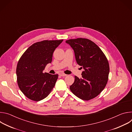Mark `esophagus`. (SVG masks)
<instances>
[{"instance_id":"obj_1","label":"esophagus","mask_w":132,"mask_h":132,"mask_svg":"<svg viewBox=\"0 0 132 132\" xmlns=\"http://www.w3.org/2000/svg\"><path fill=\"white\" fill-rule=\"evenodd\" d=\"M61 76H62V77H64V76H67V75L66 74H65V73H63V72H61V73H60V74H59Z\"/></svg>"}]
</instances>
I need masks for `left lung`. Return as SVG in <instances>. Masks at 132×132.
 I'll return each mask as SVG.
<instances>
[{
	"instance_id": "1",
	"label": "left lung",
	"mask_w": 132,
	"mask_h": 132,
	"mask_svg": "<svg viewBox=\"0 0 132 132\" xmlns=\"http://www.w3.org/2000/svg\"><path fill=\"white\" fill-rule=\"evenodd\" d=\"M73 50L77 63L83 68L82 77L75 76L70 86L74 95L83 100L96 97L105 88L110 67L105 55L99 47L87 39L78 38L66 41Z\"/></svg>"
}]
</instances>
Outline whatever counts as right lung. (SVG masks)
Instances as JSON below:
<instances>
[{
  "mask_svg": "<svg viewBox=\"0 0 132 132\" xmlns=\"http://www.w3.org/2000/svg\"><path fill=\"white\" fill-rule=\"evenodd\" d=\"M61 40H44L34 43L23 54L17 64V83L29 99L39 101L47 97L58 79L59 75L43 72L52 61L53 54Z\"/></svg>",
  "mask_w": 132,
  "mask_h": 132,
  "instance_id": "right-lung-1",
  "label": "right lung"
}]
</instances>
